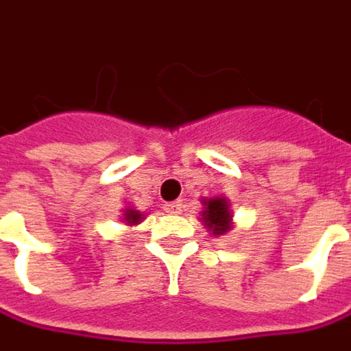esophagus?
I'll return each instance as SVG.
<instances>
[{"mask_svg": "<svg viewBox=\"0 0 351 351\" xmlns=\"http://www.w3.org/2000/svg\"><path fill=\"white\" fill-rule=\"evenodd\" d=\"M164 208H166V213L180 214L181 208H183V203H181V201H171V203L164 204Z\"/></svg>", "mask_w": 351, "mask_h": 351, "instance_id": "1", "label": "esophagus"}]
</instances>
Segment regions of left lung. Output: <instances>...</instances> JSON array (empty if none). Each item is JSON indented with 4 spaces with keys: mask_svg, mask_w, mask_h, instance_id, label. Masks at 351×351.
Here are the masks:
<instances>
[{
    "mask_svg": "<svg viewBox=\"0 0 351 351\" xmlns=\"http://www.w3.org/2000/svg\"><path fill=\"white\" fill-rule=\"evenodd\" d=\"M203 213H201V222L206 226L208 232L214 236H224L226 232L232 230V218L234 214L230 210V203L226 197H214V199H204Z\"/></svg>",
    "mask_w": 351,
    "mask_h": 351,
    "instance_id": "8db88e82",
    "label": "left lung"
}]
</instances>
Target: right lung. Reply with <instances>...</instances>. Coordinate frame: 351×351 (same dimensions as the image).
Wrapping results in <instances>:
<instances>
[{
  "label": "right lung",
  "instance_id": "right-lung-1",
  "mask_svg": "<svg viewBox=\"0 0 351 351\" xmlns=\"http://www.w3.org/2000/svg\"><path fill=\"white\" fill-rule=\"evenodd\" d=\"M143 220V214L135 208H123V222L127 226H137Z\"/></svg>",
  "mask_w": 351,
  "mask_h": 351
}]
</instances>
